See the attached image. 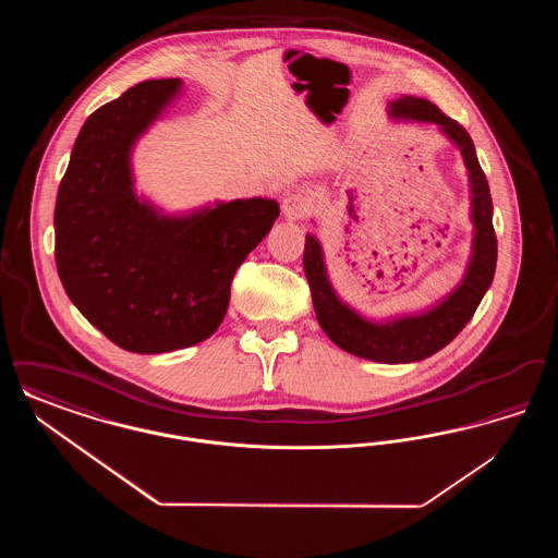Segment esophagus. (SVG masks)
Returning <instances> with one entry per match:
<instances>
[{
  "instance_id": "34e87169",
  "label": "esophagus",
  "mask_w": 558,
  "mask_h": 558,
  "mask_svg": "<svg viewBox=\"0 0 558 558\" xmlns=\"http://www.w3.org/2000/svg\"><path fill=\"white\" fill-rule=\"evenodd\" d=\"M312 209V196L307 192H294L282 201V213L287 219L299 221Z\"/></svg>"
}]
</instances>
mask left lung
Wrapping results in <instances>:
<instances>
[{
	"label": "left lung",
	"mask_w": 558,
	"mask_h": 558,
	"mask_svg": "<svg viewBox=\"0 0 558 558\" xmlns=\"http://www.w3.org/2000/svg\"><path fill=\"white\" fill-rule=\"evenodd\" d=\"M389 117L393 121L433 123L460 150L469 171L471 187V221L473 246L471 259L460 284L428 310L416 314H401L396 318L371 319L355 312L337 294L330 284L324 251L314 234L305 236L303 269L312 289L319 328L326 337L347 353L380 362V364H412L426 360L469 324L475 310L489 289L498 259V240L492 223V194L485 173L478 165L475 144L466 130L446 117L425 98L399 96L389 102Z\"/></svg>",
	"instance_id": "8db88e82"
}]
</instances>
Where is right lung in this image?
I'll return each instance as SVG.
<instances>
[{"mask_svg":"<svg viewBox=\"0 0 558 558\" xmlns=\"http://www.w3.org/2000/svg\"><path fill=\"white\" fill-rule=\"evenodd\" d=\"M182 85L144 81L89 114L56 198L62 287L83 318L133 353L209 339L228 312L236 269L280 215L274 198L259 196L180 215L137 196L133 148Z\"/></svg>","mask_w":558,"mask_h":558,"instance_id":"obj_1","label":"right lung"}]
</instances>
